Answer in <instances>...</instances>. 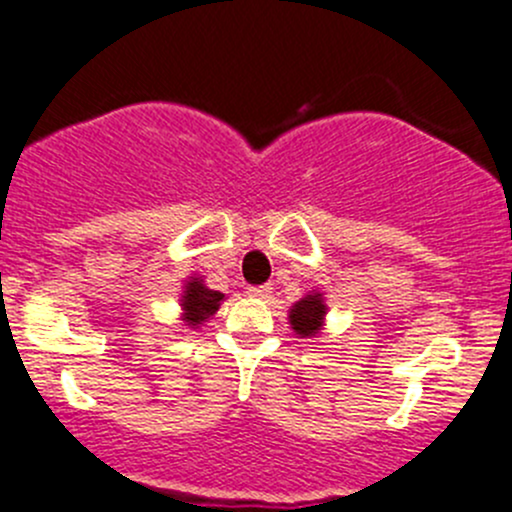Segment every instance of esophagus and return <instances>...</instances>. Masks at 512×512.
<instances>
[{"label":"esophagus","mask_w":512,"mask_h":512,"mask_svg":"<svg viewBox=\"0 0 512 512\" xmlns=\"http://www.w3.org/2000/svg\"><path fill=\"white\" fill-rule=\"evenodd\" d=\"M246 293H249L251 298H258V301H266V298H271L273 288L271 286H254V288H249Z\"/></svg>","instance_id":"esophagus-1"}]
</instances>
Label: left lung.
<instances>
[{
	"instance_id": "1",
	"label": "left lung",
	"mask_w": 512,
	"mask_h": 512,
	"mask_svg": "<svg viewBox=\"0 0 512 512\" xmlns=\"http://www.w3.org/2000/svg\"><path fill=\"white\" fill-rule=\"evenodd\" d=\"M326 298L318 291H308L301 301L293 303L288 308V323H291L293 333L298 338H318L323 333V326H326Z\"/></svg>"
}]
</instances>
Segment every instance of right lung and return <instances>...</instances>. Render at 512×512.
<instances>
[{"mask_svg":"<svg viewBox=\"0 0 512 512\" xmlns=\"http://www.w3.org/2000/svg\"><path fill=\"white\" fill-rule=\"evenodd\" d=\"M224 293L214 291L204 283L201 276H189L184 281V288H181L179 306H181V318L186 328L196 331V328L204 326L211 316L221 308V301H224Z\"/></svg>","mask_w":512,"mask_h":512,"instance_id":"add662e5","label":"right lung"}]
</instances>
